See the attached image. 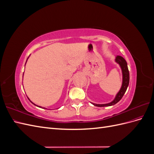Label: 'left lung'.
<instances>
[{"label": "left lung", "instance_id": "1", "mask_svg": "<svg viewBox=\"0 0 154 154\" xmlns=\"http://www.w3.org/2000/svg\"><path fill=\"white\" fill-rule=\"evenodd\" d=\"M115 62L117 63L121 69H122V87H121L119 92L116 94L114 99L110 101V103H105V104H96L94 103H91L94 105V106H99V107H103V106H112L115 104L118 103V101L121 100L122 98L123 95L127 89V87L129 84V81H130V76H129V71L127 66V63L126 62V60L121 56H116L115 57Z\"/></svg>", "mask_w": 154, "mask_h": 154}]
</instances>
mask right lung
<instances>
[{
  "label": "right lung",
  "mask_w": 154,
  "mask_h": 154,
  "mask_svg": "<svg viewBox=\"0 0 154 154\" xmlns=\"http://www.w3.org/2000/svg\"><path fill=\"white\" fill-rule=\"evenodd\" d=\"M29 57L28 58H27V60H26V62H27V60H28V58H29ZM25 66H26V64H25ZM23 76H24V74H23ZM27 98H28L29 99V100L31 102V103H32V104H33V105H35V106H38V107H40V108H42V109H46V108H44V107H42V106H38V105H36V104H35L34 103H32V102L29 100V97H27ZM59 109V108H58Z\"/></svg>",
  "instance_id": "1"
}]
</instances>
